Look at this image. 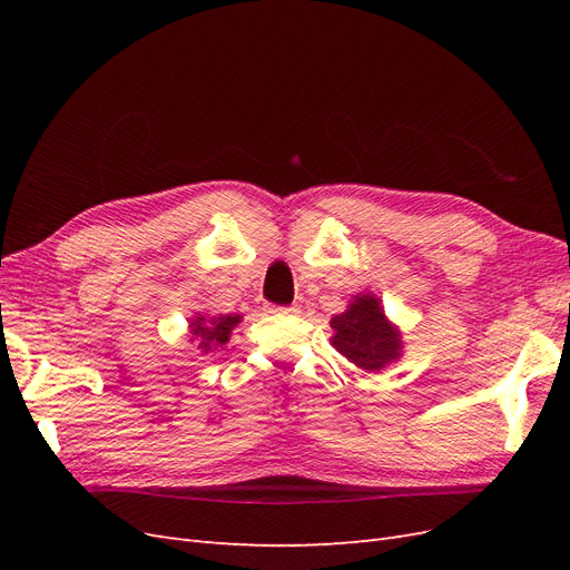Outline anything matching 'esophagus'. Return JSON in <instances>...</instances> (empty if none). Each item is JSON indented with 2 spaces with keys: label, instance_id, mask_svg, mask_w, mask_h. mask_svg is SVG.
Segmentation results:
<instances>
[{
  "label": "esophagus",
  "instance_id": "34e87169",
  "mask_svg": "<svg viewBox=\"0 0 570 570\" xmlns=\"http://www.w3.org/2000/svg\"><path fill=\"white\" fill-rule=\"evenodd\" d=\"M266 312H268V314L289 316V314H299V306H297V304H292V306H275V304H268Z\"/></svg>",
  "mask_w": 570,
  "mask_h": 570
}]
</instances>
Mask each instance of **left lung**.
<instances>
[{"label": "left lung", "mask_w": 570, "mask_h": 570, "mask_svg": "<svg viewBox=\"0 0 570 570\" xmlns=\"http://www.w3.org/2000/svg\"><path fill=\"white\" fill-rule=\"evenodd\" d=\"M333 347L361 371L377 373L400 361L404 340L373 292L354 295L342 314L331 318Z\"/></svg>", "instance_id": "obj_1"}]
</instances>
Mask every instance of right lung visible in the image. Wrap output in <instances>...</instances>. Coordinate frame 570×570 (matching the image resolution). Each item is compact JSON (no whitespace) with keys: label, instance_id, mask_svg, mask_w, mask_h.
<instances>
[{"label":"right lung","instance_id":"1","mask_svg":"<svg viewBox=\"0 0 570 570\" xmlns=\"http://www.w3.org/2000/svg\"><path fill=\"white\" fill-rule=\"evenodd\" d=\"M243 321L239 314H226V316H204L197 314L189 318V342L197 344V350L209 354L218 347H223L230 340V333Z\"/></svg>","mask_w":570,"mask_h":570}]
</instances>
